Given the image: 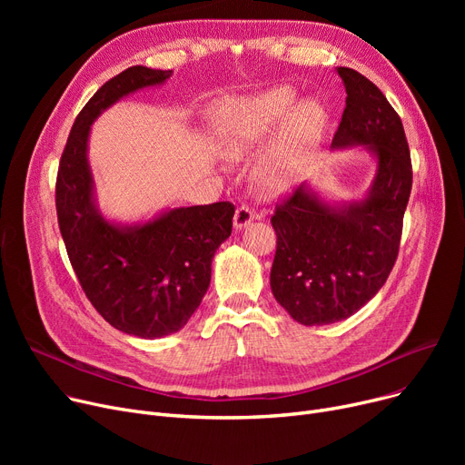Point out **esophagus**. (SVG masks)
<instances>
[{"instance_id": "esophagus-1", "label": "esophagus", "mask_w": 465, "mask_h": 465, "mask_svg": "<svg viewBox=\"0 0 465 465\" xmlns=\"http://www.w3.org/2000/svg\"><path fill=\"white\" fill-rule=\"evenodd\" d=\"M256 218V211L251 209L249 205H239L235 209V214H233V226L237 230H241L242 226H247L249 223H252V220Z\"/></svg>"}]
</instances>
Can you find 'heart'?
<instances>
[{"instance_id":"1","label":"heart","mask_w":465,"mask_h":465,"mask_svg":"<svg viewBox=\"0 0 465 465\" xmlns=\"http://www.w3.org/2000/svg\"><path fill=\"white\" fill-rule=\"evenodd\" d=\"M294 100V88L277 86L258 95L224 104L218 113L220 143L224 153L230 158L251 153L272 134ZM288 114L275 149L256 169L258 184L272 193L284 192L294 183L302 158L321 137L326 124V111L316 100L300 102Z\"/></svg>"}]
</instances>
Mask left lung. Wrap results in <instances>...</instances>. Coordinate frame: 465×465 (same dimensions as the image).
<instances>
[{
	"instance_id": "obj_1",
	"label": "left lung",
	"mask_w": 465,
	"mask_h": 465,
	"mask_svg": "<svg viewBox=\"0 0 465 465\" xmlns=\"http://www.w3.org/2000/svg\"><path fill=\"white\" fill-rule=\"evenodd\" d=\"M347 105L331 146L363 144L377 156L368 198L335 209L307 190L275 205V300L303 326L345 321L386 282L400 252L403 214L412 186L409 144L400 114L361 73L337 67Z\"/></svg>"
}]
</instances>
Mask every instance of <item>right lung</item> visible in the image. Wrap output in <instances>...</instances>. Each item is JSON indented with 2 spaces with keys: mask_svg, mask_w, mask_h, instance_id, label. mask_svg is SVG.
Wrapping results in <instances>:
<instances>
[{
  "mask_svg": "<svg viewBox=\"0 0 465 465\" xmlns=\"http://www.w3.org/2000/svg\"><path fill=\"white\" fill-rule=\"evenodd\" d=\"M171 69L134 65L97 90L77 114L56 177L58 226L86 298L116 330L156 339L179 331L200 307L211 262L232 235L230 202L179 207L153 223L116 228L97 213L86 160L90 124L122 95L169 79Z\"/></svg>",
  "mask_w": 465,
  "mask_h": 465,
  "instance_id": "right-lung-1",
  "label": "right lung"
}]
</instances>
